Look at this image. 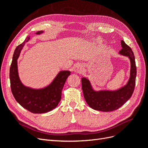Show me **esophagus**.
<instances>
[{"instance_id":"obj_1","label":"esophagus","mask_w":148,"mask_h":148,"mask_svg":"<svg viewBox=\"0 0 148 148\" xmlns=\"http://www.w3.org/2000/svg\"><path fill=\"white\" fill-rule=\"evenodd\" d=\"M79 71H80V70H82V69H79Z\"/></svg>"}]
</instances>
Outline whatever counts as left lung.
I'll list each match as a JSON object with an SVG mask.
<instances>
[{
  "mask_svg": "<svg viewBox=\"0 0 148 148\" xmlns=\"http://www.w3.org/2000/svg\"><path fill=\"white\" fill-rule=\"evenodd\" d=\"M122 49L119 53L128 57L130 60V77L126 85L116 91H98L92 89L89 80L82 78V89L84 99L92 109L103 112H110L118 109L123 106L133 95L135 86L136 66L135 56L127 44L121 41Z\"/></svg>",
  "mask_w": 148,
  "mask_h": 148,
  "instance_id": "left-lung-1",
  "label": "left lung"
}]
</instances>
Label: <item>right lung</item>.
Wrapping results in <instances>:
<instances>
[{"label":"right lung","instance_id":"add662e5","mask_svg":"<svg viewBox=\"0 0 148 148\" xmlns=\"http://www.w3.org/2000/svg\"><path fill=\"white\" fill-rule=\"evenodd\" d=\"M43 33L39 31L36 33ZM28 36L25 41L18 46L13 56L10 68L11 90L15 100L23 107L34 114H43L55 109L61 99L62 91L66 78L70 75V71H61L48 86L39 89L26 87L21 83L18 77L17 59L25 43L28 41Z\"/></svg>","mask_w":148,"mask_h":148}]
</instances>
